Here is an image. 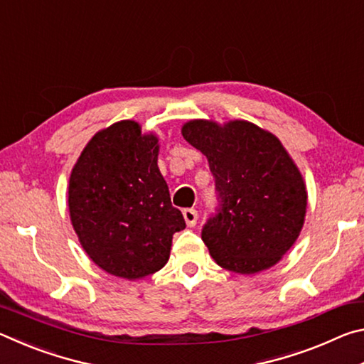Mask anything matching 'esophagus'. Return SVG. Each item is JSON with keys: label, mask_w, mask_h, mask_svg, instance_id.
I'll use <instances>...</instances> for the list:
<instances>
[{"label": "esophagus", "mask_w": 364, "mask_h": 364, "mask_svg": "<svg viewBox=\"0 0 364 364\" xmlns=\"http://www.w3.org/2000/svg\"><path fill=\"white\" fill-rule=\"evenodd\" d=\"M183 217H184V221H186L188 226H196L197 223V212L194 210V208H184L183 210Z\"/></svg>", "instance_id": "34e87169"}]
</instances>
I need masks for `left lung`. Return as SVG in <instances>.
<instances>
[{
    "label": "left lung",
    "mask_w": 364,
    "mask_h": 364,
    "mask_svg": "<svg viewBox=\"0 0 364 364\" xmlns=\"http://www.w3.org/2000/svg\"><path fill=\"white\" fill-rule=\"evenodd\" d=\"M181 134L207 157L215 178L217 213L202 228L213 260L241 274L278 263L306 212L304 178L281 141L245 120H189Z\"/></svg>",
    "instance_id": "1"
}]
</instances>
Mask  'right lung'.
Here are the masks:
<instances>
[{
    "label": "right lung",
    "mask_w": 364,
    "mask_h": 364,
    "mask_svg": "<svg viewBox=\"0 0 364 364\" xmlns=\"http://www.w3.org/2000/svg\"><path fill=\"white\" fill-rule=\"evenodd\" d=\"M159 139L134 120L97 132L73 165L69 212L83 250L101 269L141 279L165 267L186 228L157 167Z\"/></svg>",
    "instance_id": "right-lung-1"
}]
</instances>
